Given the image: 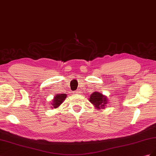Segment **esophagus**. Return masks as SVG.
<instances>
[{
  "label": "esophagus",
  "mask_w": 156,
  "mask_h": 156,
  "mask_svg": "<svg viewBox=\"0 0 156 156\" xmlns=\"http://www.w3.org/2000/svg\"><path fill=\"white\" fill-rule=\"evenodd\" d=\"M74 93H75V94H80V91L77 90V91H76V92H74Z\"/></svg>",
  "instance_id": "esophagus-1"
}]
</instances>
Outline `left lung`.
<instances>
[{
  "mask_svg": "<svg viewBox=\"0 0 156 156\" xmlns=\"http://www.w3.org/2000/svg\"><path fill=\"white\" fill-rule=\"evenodd\" d=\"M89 101L96 108V109H104L108 103V98L101 93L95 92L90 94Z\"/></svg>",
  "mask_w": 156,
  "mask_h": 156,
  "instance_id": "1",
  "label": "left lung"
}]
</instances>
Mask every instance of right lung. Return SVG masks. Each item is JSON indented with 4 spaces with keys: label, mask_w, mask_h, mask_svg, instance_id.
Here are the masks:
<instances>
[{
    "label": "right lung",
    "mask_w": 156,
    "mask_h": 156,
    "mask_svg": "<svg viewBox=\"0 0 156 156\" xmlns=\"http://www.w3.org/2000/svg\"><path fill=\"white\" fill-rule=\"evenodd\" d=\"M66 94H56L54 96V98L52 100V102L51 103V107L54 108L58 107L66 100Z\"/></svg>",
    "instance_id": "right-lung-1"
}]
</instances>
